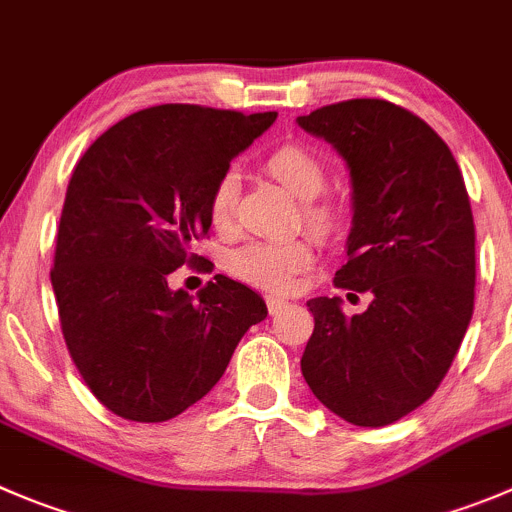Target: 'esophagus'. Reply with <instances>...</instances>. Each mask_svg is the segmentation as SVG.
<instances>
[{"mask_svg":"<svg viewBox=\"0 0 512 512\" xmlns=\"http://www.w3.org/2000/svg\"><path fill=\"white\" fill-rule=\"evenodd\" d=\"M287 305V300L285 297H277V295H267V310L272 312V315H275L277 310H282V307Z\"/></svg>","mask_w":512,"mask_h":512,"instance_id":"esophagus-1","label":"esophagus"}]
</instances>
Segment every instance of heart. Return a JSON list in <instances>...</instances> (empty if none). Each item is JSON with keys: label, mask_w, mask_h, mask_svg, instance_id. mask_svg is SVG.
Instances as JSON below:
<instances>
[{"label": "heart", "mask_w": 512, "mask_h": 512, "mask_svg": "<svg viewBox=\"0 0 512 512\" xmlns=\"http://www.w3.org/2000/svg\"><path fill=\"white\" fill-rule=\"evenodd\" d=\"M267 175L280 182L295 200L307 202L305 220L317 235H327L337 225V210L332 205H315L317 195L325 187V167L320 157L305 145L287 142L272 150L262 162ZM237 177L235 172H225L215 182L207 202V215L215 230H227L232 222L235 207ZM312 262V247L305 240H255L237 247L227 255V270L237 280L262 290H290L297 275L305 272Z\"/></svg>", "instance_id": "b5f03b06"}]
</instances>
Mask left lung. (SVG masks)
Returning <instances> with one entry per match:
<instances>
[{
	"instance_id": "8db88e82",
	"label": "left lung",
	"mask_w": 512,
	"mask_h": 512,
	"mask_svg": "<svg viewBox=\"0 0 512 512\" xmlns=\"http://www.w3.org/2000/svg\"><path fill=\"white\" fill-rule=\"evenodd\" d=\"M350 175L347 265L335 285L372 292L360 315L340 297L307 302L302 355L312 395L337 418L382 428L438 390L475 300V225L463 175L438 132L385 99H350L295 119Z\"/></svg>"
}]
</instances>
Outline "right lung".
<instances>
[{
    "label": "right lung",
    "instance_id": "right-lung-1",
    "mask_svg": "<svg viewBox=\"0 0 512 512\" xmlns=\"http://www.w3.org/2000/svg\"><path fill=\"white\" fill-rule=\"evenodd\" d=\"M275 119L160 104L112 124L74 167L52 290L79 375L119 418L185 413L267 317L265 300L230 277L215 275L197 297L167 277L205 260L192 245L212 225V187Z\"/></svg>",
    "mask_w": 512,
    "mask_h": 512
}]
</instances>
